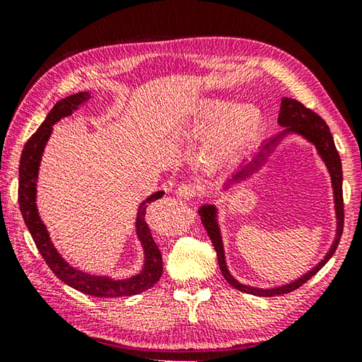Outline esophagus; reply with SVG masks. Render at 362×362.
I'll use <instances>...</instances> for the list:
<instances>
[{
  "label": "esophagus",
  "mask_w": 362,
  "mask_h": 362,
  "mask_svg": "<svg viewBox=\"0 0 362 362\" xmlns=\"http://www.w3.org/2000/svg\"><path fill=\"white\" fill-rule=\"evenodd\" d=\"M201 193V187L193 185V183H182L175 188V194L182 199H192L194 196H198Z\"/></svg>",
  "instance_id": "obj_1"
}]
</instances>
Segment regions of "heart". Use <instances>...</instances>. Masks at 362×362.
<instances>
[{
    "label": "heart",
    "mask_w": 362,
    "mask_h": 362,
    "mask_svg": "<svg viewBox=\"0 0 362 362\" xmlns=\"http://www.w3.org/2000/svg\"><path fill=\"white\" fill-rule=\"evenodd\" d=\"M261 110L252 103H235L229 106L220 98H207L196 106L183 124L187 137L202 139L199 156L209 169H216L234 160L259 134Z\"/></svg>",
    "instance_id": "1"
}]
</instances>
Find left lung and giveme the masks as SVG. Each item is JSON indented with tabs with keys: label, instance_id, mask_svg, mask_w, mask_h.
<instances>
[{
	"label": "left lung",
	"instance_id": "left-lung-1",
	"mask_svg": "<svg viewBox=\"0 0 362 362\" xmlns=\"http://www.w3.org/2000/svg\"><path fill=\"white\" fill-rule=\"evenodd\" d=\"M277 122L284 129H281L279 134L271 137V139L262 142L255 152L250 153V156H247V158L240 163V166L234 170L233 175L229 177L225 185H223L221 193H229L234 188V185L247 180L250 174H253V170L266 160V156L271 153V150L277 146L284 137L291 136V134L299 136L308 144H312L315 150H317V155L320 156V160L325 163L327 174L331 177L334 212H336V235H334V240L329 250H327L326 255L321 258L318 264L312 267L310 271H307L304 275H300V277L288 281V284H284V285L261 288V286L240 284V281L235 279L231 272H229L228 264H226L225 244H223V234H221L220 218H218L220 209L216 207L215 204H202V206L198 209L202 225L206 228V231L209 234L210 240H212L214 248L216 252V258H218V264H220V271L223 274V277H225L228 284L234 286L235 290L247 294L261 296V298H271V296L291 293L296 290V288L304 285L307 280H310L313 275L332 258V255L336 253V248L339 245V240L341 235V229H344V196H341V180H344V174H341V161L336 148V144H334L329 127H327L323 118L315 114L313 110L307 109L304 104H300L296 100H291V98H284V100H281Z\"/></svg>",
	"mask_w": 362,
	"mask_h": 362
}]
</instances>
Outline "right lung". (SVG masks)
Listing matches in <instances>:
<instances>
[{
  "mask_svg": "<svg viewBox=\"0 0 362 362\" xmlns=\"http://www.w3.org/2000/svg\"><path fill=\"white\" fill-rule=\"evenodd\" d=\"M91 96L90 91H78L76 95H71L58 101L50 112L45 117L41 127L33 134L28 142L25 144L23 152L21 156V166H18V204H21V212L25 220V225L28 228L33 240L42 255V258L47 262L58 279L64 281L68 286L81 291L83 294L95 296V298H122V296H134L152 288L160 280L163 274V258L161 252L156 247L155 240L150 234L148 225L146 223L147 207L152 201L160 199L164 194L163 189L155 192L144 199L136 212V238L139 240L144 261L139 271L129 275V277L115 279L112 275L103 274H90L82 269L74 267L63 258V255L58 252L54 242H52L50 233L47 226L39 215L37 209V177L41 160L44 155L45 146L54 131V124L62 118L71 117L81 106L87 104Z\"/></svg>",
  "mask_w": 362,
  "mask_h": 362,
  "instance_id": "right-lung-1",
  "label": "right lung"
}]
</instances>
